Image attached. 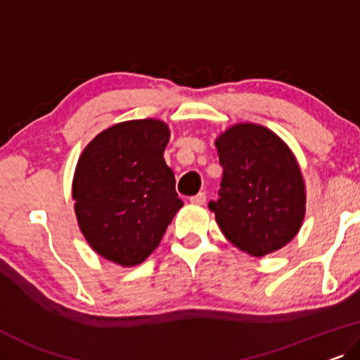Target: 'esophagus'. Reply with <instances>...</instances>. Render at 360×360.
<instances>
[{"instance_id":"34e87169","label":"esophagus","mask_w":360,"mask_h":360,"mask_svg":"<svg viewBox=\"0 0 360 360\" xmlns=\"http://www.w3.org/2000/svg\"><path fill=\"white\" fill-rule=\"evenodd\" d=\"M205 200H207L205 192H199V194L191 197V204H194V205H204Z\"/></svg>"}]
</instances>
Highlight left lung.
Wrapping results in <instances>:
<instances>
[{"label":"left lung","mask_w":360,"mask_h":360,"mask_svg":"<svg viewBox=\"0 0 360 360\" xmlns=\"http://www.w3.org/2000/svg\"><path fill=\"white\" fill-rule=\"evenodd\" d=\"M215 145L224 178L209 209L220 230L255 257L281 250L305 217V184L292 151L256 124L233 125Z\"/></svg>","instance_id":"8db88e82"}]
</instances>
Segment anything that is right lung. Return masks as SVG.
Here are the masks:
<instances>
[{
  "mask_svg": "<svg viewBox=\"0 0 360 360\" xmlns=\"http://www.w3.org/2000/svg\"><path fill=\"white\" fill-rule=\"evenodd\" d=\"M161 120H129L101 131L79 156L75 212L91 248L120 266L143 262L182 207Z\"/></svg>",
  "mask_w": 360,
  "mask_h": 360,
  "instance_id": "add662e5",
  "label": "right lung"
}]
</instances>
